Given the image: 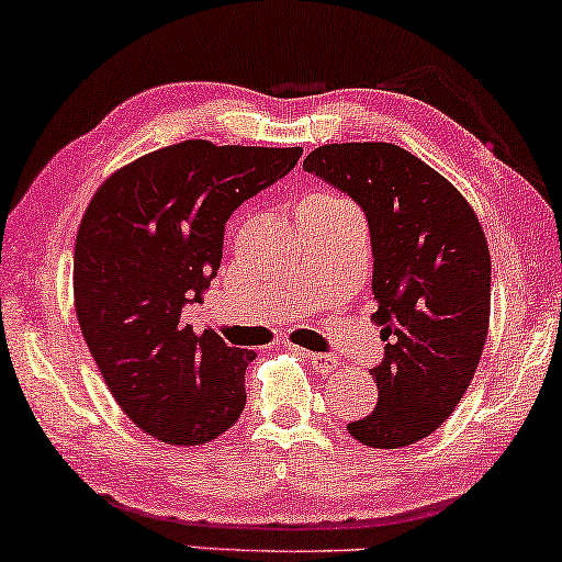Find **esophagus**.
<instances>
[{
    "mask_svg": "<svg viewBox=\"0 0 562 562\" xmlns=\"http://www.w3.org/2000/svg\"><path fill=\"white\" fill-rule=\"evenodd\" d=\"M303 355L305 360H308V366L314 368L318 375H324V379H329V375L337 373L339 368V360L334 358V355H324V352H308V350H297Z\"/></svg>",
    "mask_w": 562,
    "mask_h": 562,
    "instance_id": "esophagus-1",
    "label": "esophagus"
}]
</instances>
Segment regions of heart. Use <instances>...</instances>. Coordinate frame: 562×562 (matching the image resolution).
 <instances>
[{
    "mask_svg": "<svg viewBox=\"0 0 562 562\" xmlns=\"http://www.w3.org/2000/svg\"><path fill=\"white\" fill-rule=\"evenodd\" d=\"M342 204H347V199L334 194V191H329V189H311V191H305V194L301 196V202H297L295 215H297V220L308 217V215H322V212L337 210V207H342Z\"/></svg>",
    "mask_w": 562,
    "mask_h": 562,
    "instance_id": "heart-1",
    "label": "heart"
}]
</instances>
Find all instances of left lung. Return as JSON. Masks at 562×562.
Returning <instances> with one entry per match:
<instances>
[{"mask_svg":"<svg viewBox=\"0 0 562 562\" xmlns=\"http://www.w3.org/2000/svg\"><path fill=\"white\" fill-rule=\"evenodd\" d=\"M303 168L350 194L371 228V318L386 355L371 371L379 402L347 432L371 449L417 443L449 420L485 350V231L449 179L392 142L322 145Z\"/></svg>","mask_w":562,"mask_h":562,"instance_id":"left-lung-1","label":"left lung"}]
</instances>
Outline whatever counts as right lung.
Wrapping results in <instances>:
<instances>
[{
  "label": "right lung",
  "mask_w": 562,
  "mask_h": 562,
  "mask_svg": "<svg viewBox=\"0 0 562 562\" xmlns=\"http://www.w3.org/2000/svg\"><path fill=\"white\" fill-rule=\"evenodd\" d=\"M301 147L187 139L126 162L85 210L75 240V314L113 400L168 446L223 436L246 404L257 352L183 324L223 259L240 202L295 168Z\"/></svg>",
  "instance_id": "obj_1"
}]
</instances>
